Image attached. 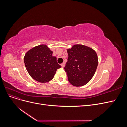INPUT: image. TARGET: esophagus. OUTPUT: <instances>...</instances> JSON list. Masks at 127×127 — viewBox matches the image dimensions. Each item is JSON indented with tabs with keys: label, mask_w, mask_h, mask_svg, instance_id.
<instances>
[{
	"label": "esophagus",
	"mask_w": 127,
	"mask_h": 127,
	"mask_svg": "<svg viewBox=\"0 0 127 127\" xmlns=\"http://www.w3.org/2000/svg\"><path fill=\"white\" fill-rule=\"evenodd\" d=\"M61 67H62L63 68H64V66H65V63H62V64H61Z\"/></svg>",
	"instance_id": "1"
}]
</instances>
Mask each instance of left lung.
Listing matches in <instances>:
<instances>
[{
  "label": "left lung",
  "mask_w": 127,
  "mask_h": 127,
  "mask_svg": "<svg viewBox=\"0 0 127 127\" xmlns=\"http://www.w3.org/2000/svg\"><path fill=\"white\" fill-rule=\"evenodd\" d=\"M68 57L64 69L69 82L73 86H82L90 81L96 70V53L83 45H74L67 50Z\"/></svg>",
  "instance_id": "obj_1"
}]
</instances>
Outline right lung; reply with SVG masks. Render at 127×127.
Instances as JSON below:
<instances>
[{"label": "right lung", "mask_w": 127, "mask_h": 127, "mask_svg": "<svg viewBox=\"0 0 127 127\" xmlns=\"http://www.w3.org/2000/svg\"><path fill=\"white\" fill-rule=\"evenodd\" d=\"M52 51L46 45H40L31 49L24 57V64L30 75L37 82L51 80L58 69L61 67L52 56Z\"/></svg>", "instance_id": "obj_1"}]
</instances>
